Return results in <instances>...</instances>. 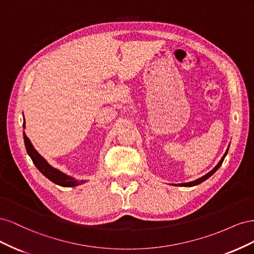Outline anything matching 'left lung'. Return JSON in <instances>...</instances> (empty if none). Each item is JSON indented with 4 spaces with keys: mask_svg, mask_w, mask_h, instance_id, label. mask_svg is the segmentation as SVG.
Returning <instances> with one entry per match:
<instances>
[{
    "mask_svg": "<svg viewBox=\"0 0 254 254\" xmlns=\"http://www.w3.org/2000/svg\"><path fill=\"white\" fill-rule=\"evenodd\" d=\"M227 153H228V149H227V151L225 152V155L222 156V158H221V160L219 161V163L215 166L213 170L211 171V172H209L207 173L206 175H204V176H202L201 178H199V179H197V180H194V181H190V182H187V183H180V184H178V186H180V187H194V186H197V184H199V183H201V182H203L204 180H206L207 178H210V177L216 172L218 168L220 167V165L222 164V162H224V160H225V158H226V156H227Z\"/></svg>",
    "mask_w": 254,
    "mask_h": 254,
    "instance_id": "1",
    "label": "left lung"
}]
</instances>
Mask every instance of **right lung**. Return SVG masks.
Instances as JSON below:
<instances>
[{"instance_id": "right-lung-1", "label": "right lung", "mask_w": 254, "mask_h": 254, "mask_svg": "<svg viewBox=\"0 0 254 254\" xmlns=\"http://www.w3.org/2000/svg\"><path fill=\"white\" fill-rule=\"evenodd\" d=\"M23 128H25V121H24V124H23ZM23 137H24V144H25V148L28 156L33 160L34 164L36 165L38 170L41 172V174L47 177V178L50 179L52 182L64 188L76 187L84 182V180H81V181L75 180V178H72V177L64 174L63 172L56 170V168H54L52 165H50L47 162V160H45L41 155H39V152L34 148L32 142L29 141L24 131H23Z\"/></svg>"}]
</instances>
